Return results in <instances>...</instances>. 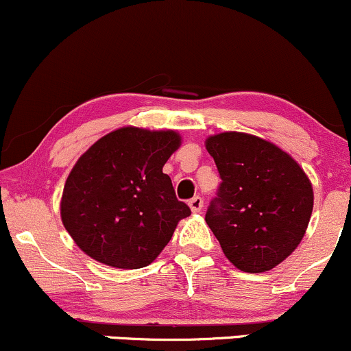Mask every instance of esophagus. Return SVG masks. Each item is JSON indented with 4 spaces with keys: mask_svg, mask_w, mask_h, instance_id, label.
Returning a JSON list of instances; mask_svg holds the SVG:
<instances>
[{
    "mask_svg": "<svg viewBox=\"0 0 351 351\" xmlns=\"http://www.w3.org/2000/svg\"><path fill=\"white\" fill-rule=\"evenodd\" d=\"M189 209L193 210V213H199L202 209V206H204V201H202L201 196H194L193 199H189Z\"/></svg>",
    "mask_w": 351,
    "mask_h": 351,
    "instance_id": "esophagus-1",
    "label": "esophagus"
}]
</instances>
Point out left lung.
<instances>
[{
    "mask_svg": "<svg viewBox=\"0 0 351 351\" xmlns=\"http://www.w3.org/2000/svg\"><path fill=\"white\" fill-rule=\"evenodd\" d=\"M222 183L206 213L227 260L245 273L273 269L298 248L309 226L314 189L296 160L245 132L206 138Z\"/></svg>",
    "mask_w": 351,
    "mask_h": 351,
    "instance_id": "8db88e82",
    "label": "left lung"
}]
</instances>
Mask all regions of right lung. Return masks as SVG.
Instances as JSON below:
<instances>
[{
  "instance_id": "obj_1",
  "label": "right lung",
  "mask_w": 351,
  "mask_h": 351,
  "mask_svg": "<svg viewBox=\"0 0 351 351\" xmlns=\"http://www.w3.org/2000/svg\"><path fill=\"white\" fill-rule=\"evenodd\" d=\"M176 130L125 125L96 141L63 186L60 217L80 250L112 268L150 265L191 210L176 199L163 165L180 149Z\"/></svg>"
}]
</instances>
